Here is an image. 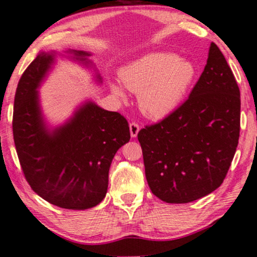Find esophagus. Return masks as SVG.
I'll list each match as a JSON object with an SVG mask.
<instances>
[{
  "mask_svg": "<svg viewBox=\"0 0 257 257\" xmlns=\"http://www.w3.org/2000/svg\"><path fill=\"white\" fill-rule=\"evenodd\" d=\"M140 131V126L137 124V122H131L130 124V133H131L132 138H136L138 136V133Z\"/></svg>",
  "mask_w": 257,
  "mask_h": 257,
  "instance_id": "obj_1",
  "label": "esophagus"
}]
</instances>
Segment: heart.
Returning <instances> with one entry per match:
<instances>
[{
    "label": "heart",
    "mask_w": 257,
    "mask_h": 257,
    "mask_svg": "<svg viewBox=\"0 0 257 257\" xmlns=\"http://www.w3.org/2000/svg\"><path fill=\"white\" fill-rule=\"evenodd\" d=\"M197 75L191 60L172 52H151L121 67L122 84L138 94V103L145 116L161 119L176 111L190 90ZM118 97L125 89L119 82L110 84Z\"/></svg>",
    "instance_id": "b5f03b06"
}]
</instances>
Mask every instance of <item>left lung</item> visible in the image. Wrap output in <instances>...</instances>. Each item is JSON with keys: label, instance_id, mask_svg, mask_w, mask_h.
<instances>
[{"label": "left lung", "instance_id": "1", "mask_svg": "<svg viewBox=\"0 0 257 257\" xmlns=\"http://www.w3.org/2000/svg\"><path fill=\"white\" fill-rule=\"evenodd\" d=\"M240 90L224 54L211 43L209 58L189 98L138 133L152 192L184 204L220 187L240 136Z\"/></svg>", "mask_w": 257, "mask_h": 257}]
</instances>
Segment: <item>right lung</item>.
<instances>
[{
  "instance_id": "1",
  "label": "right lung",
  "mask_w": 257,
  "mask_h": 257,
  "mask_svg": "<svg viewBox=\"0 0 257 257\" xmlns=\"http://www.w3.org/2000/svg\"><path fill=\"white\" fill-rule=\"evenodd\" d=\"M67 58L95 70L91 53L68 50ZM57 52H40L22 75L14 102L13 132L22 170L37 195L55 206L87 210L107 191L109 169L117 151L128 143L127 120L118 112L85 101L64 124L50 127L38 89L55 62ZM59 55V54H58Z\"/></svg>"
}]
</instances>
